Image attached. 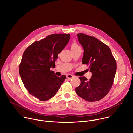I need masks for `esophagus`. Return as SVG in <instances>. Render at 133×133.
<instances>
[{
    "mask_svg": "<svg viewBox=\"0 0 133 133\" xmlns=\"http://www.w3.org/2000/svg\"><path fill=\"white\" fill-rule=\"evenodd\" d=\"M66 76H67V78L68 79H71V78H72L74 77L73 76L71 75H70V74H68V75H67Z\"/></svg>",
    "mask_w": 133,
    "mask_h": 133,
    "instance_id": "1",
    "label": "esophagus"
}]
</instances>
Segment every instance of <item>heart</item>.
<instances>
[{
    "label": "heart",
    "mask_w": 133,
    "mask_h": 133,
    "mask_svg": "<svg viewBox=\"0 0 133 133\" xmlns=\"http://www.w3.org/2000/svg\"><path fill=\"white\" fill-rule=\"evenodd\" d=\"M78 46L77 45V44L75 42H74L72 45H71V48H74V47H78Z\"/></svg>",
    "instance_id": "heart-1"
}]
</instances>
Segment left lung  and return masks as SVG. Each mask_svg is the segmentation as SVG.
<instances>
[{"label": "left lung", "mask_w": 133, "mask_h": 133, "mask_svg": "<svg viewBox=\"0 0 133 133\" xmlns=\"http://www.w3.org/2000/svg\"><path fill=\"white\" fill-rule=\"evenodd\" d=\"M77 36L84 49L82 63L89 66L92 76L89 81L84 76L79 77L81 84L76 88V92L85 101H99L112 85L117 68L116 61L110 48L95 37L82 33Z\"/></svg>", "instance_id": "1"}]
</instances>
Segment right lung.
I'll return each instance as SVG.
<instances>
[{
    "label": "right lung",
    "instance_id": "obj_1",
    "mask_svg": "<svg viewBox=\"0 0 133 133\" xmlns=\"http://www.w3.org/2000/svg\"><path fill=\"white\" fill-rule=\"evenodd\" d=\"M69 34H54L36 41L24 51L19 74L29 93L41 101L54 97L66 78L65 75L59 77L50 70L55 66L58 54L68 44Z\"/></svg>",
    "mask_w": 133,
    "mask_h": 133
}]
</instances>
